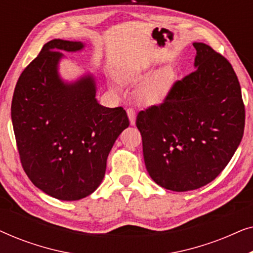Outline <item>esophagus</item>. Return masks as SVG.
Listing matches in <instances>:
<instances>
[{
	"label": "esophagus",
	"mask_w": 253,
	"mask_h": 253,
	"mask_svg": "<svg viewBox=\"0 0 253 253\" xmlns=\"http://www.w3.org/2000/svg\"><path fill=\"white\" fill-rule=\"evenodd\" d=\"M126 113L127 117H129L130 120V124L131 126H134V123H136V110H134L132 107H129V108L126 109Z\"/></svg>",
	"instance_id": "esophagus-1"
}]
</instances>
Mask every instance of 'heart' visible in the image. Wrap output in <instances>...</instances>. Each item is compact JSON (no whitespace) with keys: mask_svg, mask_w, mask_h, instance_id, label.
Returning <instances> with one entry per match:
<instances>
[{"mask_svg":"<svg viewBox=\"0 0 253 253\" xmlns=\"http://www.w3.org/2000/svg\"><path fill=\"white\" fill-rule=\"evenodd\" d=\"M150 65L137 63L124 69L119 74V81L123 84H134L143 81L150 74ZM174 83V74L171 69L162 68L148 76L138 88V99L144 105H158L161 103L170 91Z\"/></svg>","mask_w":253,"mask_h":253,"instance_id":"b5f03b06","label":"heart"}]
</instances>
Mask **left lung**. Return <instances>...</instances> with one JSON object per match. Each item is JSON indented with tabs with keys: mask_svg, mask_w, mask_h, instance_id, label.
<instances>
[{
	"mask_svg": "<svg viewBox=\"0 0 253 253\" xmlns=\"http://www.w3.org/2000/svg\"><path fill=\"white\" fill-rule=\"evenodd\" d=\"M193 47L195 70L136 120L148 174L177 192L202 188L226 168L245 124L241 85L229 61L206 43Z\"/></svg>",
	"mask_w": 253,
	"mask_h": 253,
	"instance_id": "left-lung-1",
	"label": "left lung"
}]
</instances>
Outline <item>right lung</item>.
Masks as SVG:
<instances>
[{"label": "right lung", "mask_w": 253, "mask_h": 253, "mask_svg": "<svg viewBox=\"0 0 253 253\" xmlns=\"http://www.w3.org/2000/svg\"><path fill=\"white\" fill-rule=\"evenodd\" d=\"M83 47L77 41L47 42L19 76L11 102L23 169L37 188L60 200L95 191L114 143L130 124L122 107L99 105L92 76L72 84L58 77L60 50Z\"/></svg>", "instance_id": "obj_1"}]
</instances>
